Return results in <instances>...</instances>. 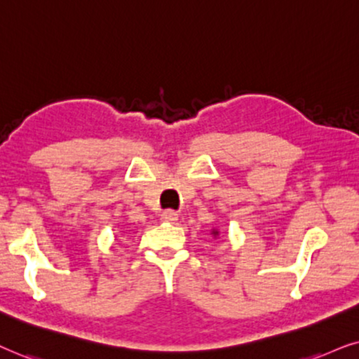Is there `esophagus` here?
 <instances>
[{
  "mask_svg": "<svg viewBox=\"0 0 359 359\" xmlns=\"http://www.w3.org/2000/svg\"><path fill=\"white\" fill-rule=\"evenodd\" d=\"M161 218H162V222H165V223H174V222H177V218H179V213H177L175 210H164L161 215Z\"/></svg>",
  "mask_w": 359,
  "mask_h": 359,
  "instance_id": "34e87169",
  "label": "esophagus"
}]
</instances>
